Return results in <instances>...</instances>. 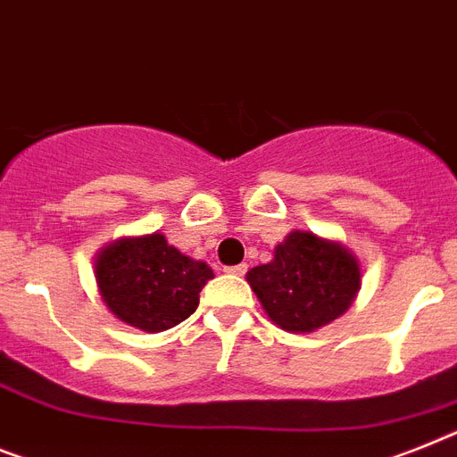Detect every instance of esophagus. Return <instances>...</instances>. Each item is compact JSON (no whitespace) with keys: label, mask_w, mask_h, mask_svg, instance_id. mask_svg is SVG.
Wrapping results in <instances>:
<instances>
[{"label":"esophagus","mask_w":457,"mask_h":457,"mask_svg":"<svg viewBox=\"0 0 457 457\" xmlns=\"http://www.w3.org/2000/svg\"><path fill=\"white\" fill-rule=\"evenodd\" d=\"M225 271L232 276H244L248 271V264L241 262V264H235V267H225Z\"/></svg>","instance_id":"obj_1"}]
</instances>
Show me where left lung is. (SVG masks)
Segmentation results:
<instances>
[{"mask_svg": "<svg viewBox=\"0 0 457 457\" xmlns=\"http://www.w3.org/2000/svg\"><path fill=\"white\" fill-rule=\"evenodd\" d=\"M267 316L287 332H313L346 312L360 290V264L335 241L293 232L270 264L246 274Z\"/></svg>", "mask_w": 457, "mask_h": 457, "instance_id": "8db88e82", "label": "left lung"}]
</instances>
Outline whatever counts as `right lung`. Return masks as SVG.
<instances>
[{
	"mask_svg": "<svg viewBox=\"0 0 457 457\" xmlns=\"http://www.w3.org/2000/svg\"><path fill=\"white\" fill-rule=\"evenodd\" d=\"M99 293L113 316L144 332H162L195 313L213 271L187 258L162 235L118 239L99 253Z\"/></svg>",
	"mask_w": 457,
	"mask_h": 457,
	"instance_id": "add662e5",
	"label": "right lung"
}]
</instances>
